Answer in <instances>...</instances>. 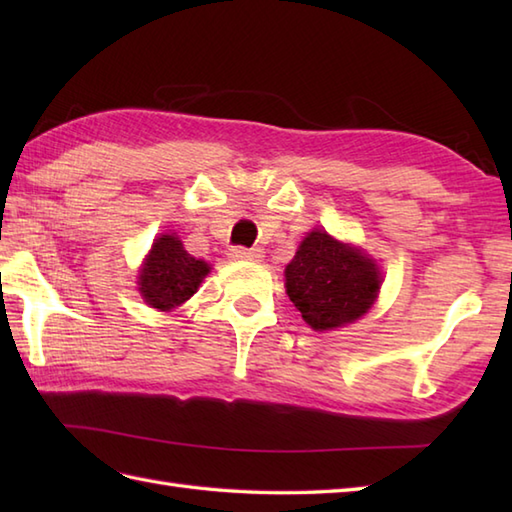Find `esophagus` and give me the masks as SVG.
I'll use <instances>...</instances> for the list:
<instances>
[{
  "label": "esophagus",
  "mask_w": 512,
  "mask_h": 512,
  "mask_svg": "<svg viewBox=\"0 0 512 512\" xmlns=\"http://www.w3.org/2000/svg\"><path fill=\"white\" fill-rule=\"evenodd\" d=\"M231 257L239 259V262H259L264 257L262 248H244V246H235L231 248Z\"/></svg>",
  "instance_id": "1"
}]
</instances>
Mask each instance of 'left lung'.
<instances>
[{
	"mask_svg": "<svg viewBox=\"0 0 512 512\" xmlns=\"http://www.w3.org/2000/svg\"><path fill=\"white\" fill-rule=\"evenodd\" d=\"M290 301L314 330H334L372 308L380 273L372 259L336 242L325 231H312L286 266Z\"/></svg>",
	"mask_w": 512,
	"mask_h": 512,
	"instance_id": "left-lung-1",
	"label": "left lung"
}]
</instances>
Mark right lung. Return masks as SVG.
<instances>
[{"instance_id": "add662e5", "label": "right lung", "mask_w": 512, "mask_h": 512, "mask_svg": "<svg viewBox=\"0 0 512 512\" xmlns=\"http://www.w3.org/2000/svg\"><path fill=\"white\" fill-rule=\"evenodd\" d=\"M206 273H209V264L191 257L176 235H162L154 242L140 270V295L151 308L171 310L198 290Z\"/></svg>"}]
</instances>
